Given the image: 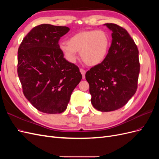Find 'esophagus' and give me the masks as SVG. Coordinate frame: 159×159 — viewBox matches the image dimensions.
Segmentation results:
<instances>
[{
    "instance_id": "34e87169",
    "label": "esophagus",
    "mask_w": 159,
    "mask_h": 159,
    "mask_svg": "<svg viewBox=\"0 0 159 159\" xmlns=\"http://www.w3.org/2000/svg\"><path fill=\"white\" fill-rule=\"evenodd\" d=\"M80 72H81V74H82L83 78L84 79V78H85V70L84 69H83V68H80Z\"/></svg>"
}]
</instances>
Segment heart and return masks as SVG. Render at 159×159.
I'll return each mask as SVG.
<instances>
[{
  "instance_id": "obj_1",
  "label": "heart",
  "mask_w": 159,
  "mask_h": 159,
  "mask_svg": "<svg viewBox=\"0 0 159 159\" xmlns=\"http://www.w3.org/2000/svg\"><path fill=\"white\" fill-rule=\"evenodd\" d=\"M111 40L104 30H85L70 36L66 43H61L60 49L70 62L77 59V52H80L81 60L90 66L98 65L107 57Z\"/></svg>"
}]
</instances>
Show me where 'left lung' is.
I'll return each instance as SVG.
<instances>
[{"label":"left lung","mask_w":159,"mask_h":159,"mask_svg":"<svg viewBox=\"0 0 159 159\" xmlns=\"http://www.w3.org/2000/svg\"><path fill=\"white\" fill-rule=\"evenodd\" d=\"M112 31L107 57L85 74L91 103L100 111H111L127 104L137 89L140 63L139 50L127 31L117 25L105 24Z\"/></svg>","instance_id":"1"}]
</instances>
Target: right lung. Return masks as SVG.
<instances>
[{
    "label": "right lung",
    "instance_id": "right-lung-1",
    "mask_svg": "<svg viewBox=\"0 0 159 159\" xmlns=\"http://www.w3.org/2000/svg\"><path fill=\"white\" fill-rule=\"evenodd\" d=\"M67 26L42 24L23 38L18 50L17 72L25 98L36 109L50 114L66 109L82 75L64 57L59 40Z\"/></svg>",
    "mask_w": 159,
    "mask_h": 159
}]
</instances>
